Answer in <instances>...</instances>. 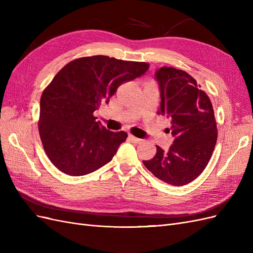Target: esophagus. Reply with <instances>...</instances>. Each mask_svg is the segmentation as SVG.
Wrapping results in <instances>:
<instances>
[{
	"label": "esophagus",
	"instance_id": "obj_1",
	"mask_svg": "<svg viewBox=\"0 0 253 253\" xmlns=\"http://www.w3.org/2000/svg\"><path fill=\"white\" fill-rule=\"evenodd\" d=\"M128 138H129V140H131L134 143H139V142L142 141L140 138H137V137H135L133 135H128Z\"/></svg>",
	"mask_w": 253,
	"mask_h": 253
}]
</instances>
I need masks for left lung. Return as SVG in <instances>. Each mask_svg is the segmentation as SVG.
I'll return each instance as SVG.
<instances>
[{"label":"left lung","instance_id":"1","mask_svg":"<svg viewBox=\"0 0 253 253\" xmlns=\"http://www.w3.org/2000/svg\"><path fill=\"white\" fill-rule=\"evenodd\" d=\"M160 90V110L171 120L174 141L168 151L157 145L156 155L143 165L153 175L172 186H183L200 176L208 165L217 139L210 98L196 80L174 67L155 74Z\"/></svg>","mask_w":253,"mask_h":253}]
</instances>
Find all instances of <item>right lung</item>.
<instances>
[{
	"instance_id": "right-lung-1",
	"label": "right lung",
	"mask_w": 253,
	"mask_h": 253,
	"mask_svg": "<svg viewBox=\"0 0 253 253\" xmlns=\"http://www.w3.org/2000/svg\"><path fill=\"white\" fill-rule=\"evenodd\" d=\"M148 70L145 62L93 56L71 61L53 77L41 96L39 133L58 170L82 176L111 162L127 134L106 129L94 112Z\"/></svg>"
}]
</instances>
